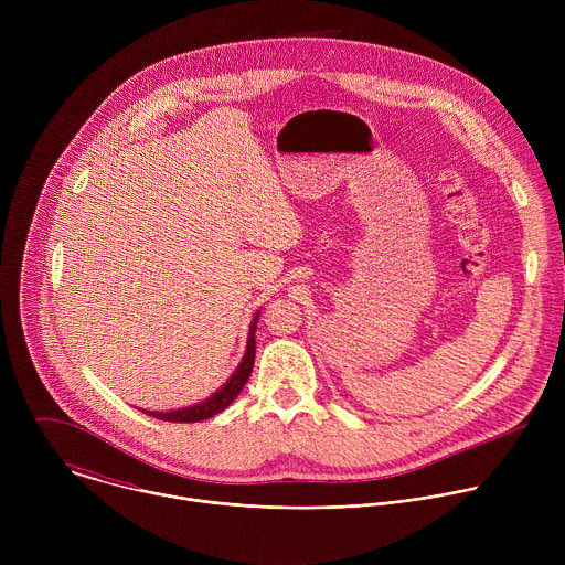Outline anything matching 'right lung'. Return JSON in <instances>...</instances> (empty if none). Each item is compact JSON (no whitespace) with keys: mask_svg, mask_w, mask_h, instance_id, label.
Masks as SVG:
<instances>
[{"mask_svg":"<svg viewBox=\"0 0 565 565\" xmlns=\"http://www.w3.org/2000/svg\"><path fill=\"white\" fill-rule=\"evenodd\" d=\"M257 319H259V312L255 315L253 324H250V335H248V347H246L244 360H241V364L236 366L232 377L216 393H212L207 399L199 402V405H194V407H185V409H177V412H145V414L153 416L158 420H166V423H201V420H207V418L221 414L223 409H227L234 402V397L244 391V384L248 382V377L253 373L255 351H257V344H255Z\"/></svg>","mask_w":565,"mask_h":565,"instance_id":"obj_1","label":"right lung"}]
</instances>
